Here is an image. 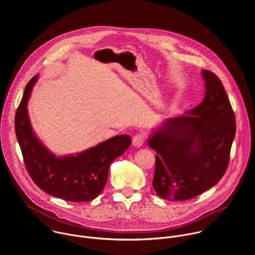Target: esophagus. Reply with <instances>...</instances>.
<instances>
[{"mask_svg":"<svg viewBox=\"0 0 255 255\" xmlns=\"http://www.w3.org/2000/svg\"><path fill=\"white\" fill-rule=\"evenodd\" d=\"M145 140H146V136H145L144 133H139L136 134L133 139H132V144L134 145L135 147H141L142 145L144 144Z\"/></svg>","mask_w":255,"mask_h":255,"instance_id":"obj_1","label":"esophagus"}]
</instances>
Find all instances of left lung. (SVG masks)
<instances>
[{
  "mask_svg": "<svg viewBox=\"0 0 255 255\" xmlns=\"http://www.w3.org/2000/svg\"><path fill=\"white\" fill-rule=\"evenodd\" d=\"M202 77L203 102L187 115L167 119L147 141L157 153L152 185L161 199H193L214 187L228 167L235 114L220 79L207 69Z\"/></svg>",
  "mask_w": 255,
  "mask_h": 255,
  "instance_id": "obj_1",
  "label": "left lung"
}]
</instances>
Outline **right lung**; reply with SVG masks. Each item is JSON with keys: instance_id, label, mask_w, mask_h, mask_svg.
Segmentation results:
<instances>
[{"instance_id": "add662e5", "label": "right lung", "mask_w": 255, "mask_h": 255, "mask_svg": "<svg viewBox=\"0 0 255 255\" xmlns=\"http://www.w3.org/2000/svg\"><path fill=\"white\" fill-rule=\"evenodd\" d=\"M34 76L27 84L15 115V132L26 169L45 193L69 202L96 199L106 186L110 164L130 146L129 135H118L77 155L57 157L35 136L27 111Z\"/></svg>"}]
</instances>
